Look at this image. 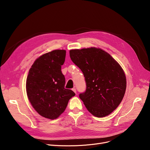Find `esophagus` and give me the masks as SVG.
<instances>
[{
    "instance_id": "34e87169",
    "label": "esophagus",
    "mask_w": 150,
    "mask_h": 150,
    "mask_svg": "<svg viewBox=\"0 0 150 150\" xmlns=\"http://www.w3.org/2000/svg\"><path fill=\"white\" fill-rule=\"evenodd\" d=\"M72 91H73L75 93H76V90L75 88H73V89H72Z\"/></svg>"
}]
</instances>
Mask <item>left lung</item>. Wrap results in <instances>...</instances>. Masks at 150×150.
I'll return each mask as SVG.
<instances>
[{
  "mask_svg": "<svg viewBox=\"0 0 150 150\" xmlns=\"http://www.w3.org/2000/svg\"><path fill=\"white\" fill-rule=\"evenodd\" d=\"M70 57L83 73L86 91L79 97L89 111L97 117L111 114L119 106L127 88L122 67L101 49L70 50Z\"/></svg>",
  "mask_w": 150,
  "mask_h": 150,
  "instance_id": "1",
  "label": "left lung"
}]
</instances>
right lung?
Listing matches in <instances>:
<instances>
[{"instance_id": "obj_1", "label": "right lung", "mask_w": 150, "mask_h": 150, "mask_svg": "<svg viewBox=\"0 0 150 150\" xmlns=\"http://www.w3.org/2000/svg\"><path fill=\"white\" fill-rule=\"evenodd\" d=\"M66 53L65 50H54L41 55L31 66L27 78L26 91L31 105L39 115L50 120L57 119L75 95L64 88L61 66Z\"/></svg>"}]
</instances>
